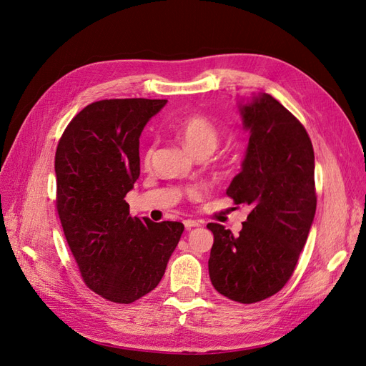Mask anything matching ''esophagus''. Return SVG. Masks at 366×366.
<instances>
[{
	"mask_svg": "<svg viewBox=\"0 0 366 366\" xmlns=\"http://www.w3.org/2000/svg\"><path fill=\"white\" fill-rule=\"evenodd\" d=\"M198 226H200V221L184 219V227H186V229H192V227H198Z\"/></svg>",
	"mask_w": 366,
	"mask_h": 366,
	"instance_id": "1",
	"label": "esophagus"
}]
</instances>
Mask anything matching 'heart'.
Here are the masks:
<instances>
[{
	"instance_id": "1",
	"label": "heart",
	"mask_w": 366,
	"mask_h": 366,
	"mask_svg": "<svg viewBox=\"0 0 366 366\" xmlns=\"http://www.w3.org/2000/svg\"><path fill=\"white\" fill-rule=\"evenodd\" d=\"M174 132L182 139L184 147L195 156L212 154L218 147L219 132L214 122L202 114H189L182 117L174 125ZM154 148L149 147L143 152V160L149 162Z\"/></svg>"
}]
</instances>
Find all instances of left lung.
Returning <instances> with one entry per match:
<instances>
[{"label": "left lung", "mask_w": 366, "mask_h": 366, "mask_svg": "<svg viewBox=\"0 0 366 366\" xmlns=\"http://www.w3.org/2000/svg\"><path fill=\"white\" fill-rule=\"evenodd\" d=\"M249 145L226 194L252 212L238 235L217 223L209 276L241 304L278 293L296 267L316 214L315 152L305 128L267 93L238 101Z\"/></svg>", "instance_id": "1"}]
</instances>
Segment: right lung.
Listing matches in <instances>:
<instances>
[{
	"instance_id": "right-lung-1",
	"label": "right lung",
	"mask_w": 366,
	"mask_h": 366,
	"mask_svg": "<svg viewBox=\"0 0 366 366\" xmlns=\"http://www.w3.org/2000/svg\"><path fill=\"white\" fill-rule=\"evenodd\" d=\"M166 99L86 105L65 128L54 157L64 235L90 289L131 304L156 289L179 244V221L131 217L125 195L140 175L139 139Z\"/></svg>"
}]
</instances>
